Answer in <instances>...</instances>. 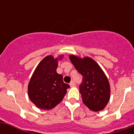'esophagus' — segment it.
Here are the masks:
<instances>
[{
    "label": "esophagus",
    "mask_w": 134,
    "mask_h": 134,
    "mask_svg": "<svg viewBox=\"0 0 134 134\" xmlns=\"http://www.w3.org/2000/svg\"><path fill=\"white\" fill-rule=\"evenodd\" d=\"M69 85H70V86H71V87H73V86H75L76 83H74V81H72L70 82V83H69Z\"/></svg>",
    "instance_id": "esophagus-1"
}]
</instances>
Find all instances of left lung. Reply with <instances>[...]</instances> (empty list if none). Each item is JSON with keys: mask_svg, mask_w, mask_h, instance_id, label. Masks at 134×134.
<instances>
[{"mask_svg": "<svg viewBox=\"0 0 134 134\" xmlns=\"http://www.w3.org/2000/svg\"><path fill=\"white\" fill-rule=\"evenodd\" d=\"M69 59L76 69L83 76L79 86L82 100L93 111L103 110L110 99V85L101 67L88 57L79 58L71 55Z\"/></svg>", "mask_w": 134, "mask_h": 134, "instance_id": "1", "label": "left lung"}]
</instances>
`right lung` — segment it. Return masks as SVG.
I'll return each instance as SVG.
<instances>
[{"instance_id":"right-lung-1","label":"right lung","mask_w":134,"mask_h":134,"mask_svg":"<svg viewBox=\"0 0 134 134\" xmlns=\"http://www.w3.org/2000/svg\"><path fill=\"white\" fill-rule=\"evenodd\" d=\"M61 55L59 59H62ZM58 58L46 56L39 63L28 84V97L37 107L50 110L62 102L69 84L63 82V76L57 73Z\"/></svg>"}]
</instances>
